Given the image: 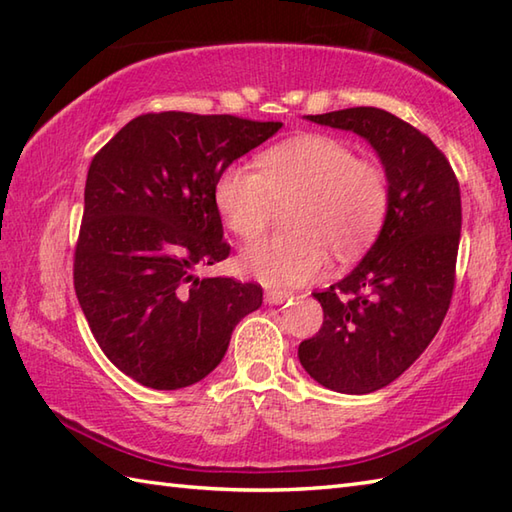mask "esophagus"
Returning a JSON list of instances; mask_svg holds the SVG:
<instances>
[{
  "label": "esophagus",
  "mask_w": 512,
  "mask_h": 512,
  "mask_svg": "<svg viewBox=\"0 0 512 512\" xmlns=\"http://www.w3.org/2000/svg\"><path fill=\"white\" fill-rule=\"evenodd\" d=\"M292 295L288 290H266V301L268 303H284V301H288Z\"/></svg>",
  "instance_id": "34e87169"
}]
</instances>
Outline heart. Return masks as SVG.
<instances>
[{"instance_id":"obj_1","label":"heart","mask_w":512,"mask_h":512,"mask_svg":"<svg viewBox=\"0 0 512 512\" xmlns=\"http://www.w3.org/2000/svg\"><path fill=\"white\" fill-rule=\"evenodd\" d=\"M257 167L231 165L215 182V204L239 239L268 226L288 206L290 233L257 239L239 255L246 275L268 286H297L325 268V248L350 259L372 242L389 211V176L376 160L356 158L341 138L303 134L264 151Z\"/></svg>"}]
</instances>
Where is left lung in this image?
I'll list each match as a JSON object with an SVG mask.
<instances>
[{"instance_id": "8db88e82", "label": "left lung", "mask_w": 512, "mask_h": 512, "mask_svg": "<svg viewBox=\"0 0 512 512\" xmlns=\"http://www.w3.org/2000/svg\"><path fill=\"white\" fill-rule=\"evenodd\" d=\"M308 121L363 136L389 176L378 239L339 284L312 292L323 325L299 345V361L317 383L339 394H372L411 367L447 317L462 228L460 182L429 136L378 107Z\"/></svg>"}]
</instances>
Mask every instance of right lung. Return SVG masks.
Instances as JSON below:
<instances>
[{"label": "right lung", "instance_id": "obj_1", "mask_svg": "<svg viewBox=\"0 0 512 512\" xmlns=\"http://www.w3.org/2000/svg\"><path fill=\"white\" fill-rule=\"evenodd\" d=\"M281 123L231 114H143L92 158L74 248V290L105 356L151 389L220 365L262 286L193 275L231 253L215 182Z\"/></svg>", "mask_w": 512, "mask_h": 512}]
</instances>
